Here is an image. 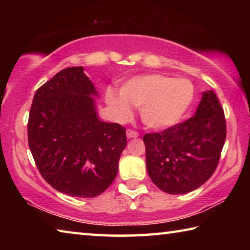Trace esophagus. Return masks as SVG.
I'll return each instance as SVG.
<instances>
[{
  "mask_svg": "<svg viewBox=\"0 0 250 250\" xmlns=\"http://www.w3.org/2000/svg\"><path fill=\"white\" fill-rule=\"evenodd\" d=\"M126 137H128V139L138 138L139 137V133L137 132V131H133V130H131V129H128V130H126Z\"/></svg>",
  "mask_w": 250,
  "mask_h": 250,
  "instance_id": "34e87169",
  "label": "esophagus"
}]
</instances>
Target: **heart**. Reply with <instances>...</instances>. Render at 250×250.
I'll list each match as a JSON object with an SVG mask.
<instances>
[{
  "label": "heart",
  "mask_w": 250,
  "mask_h": 250,
  "mask_svg": "<svg viewBox=\"0 0 250 250\" xmlns=\"http://www.w3.org/2000/svg\"><path fill=\"white\" fill-rule=\"evenodd\" d=\"M194 98L188 80L166 75L135 76L122 84L120 95L108 90L105 103L119 121L132 115L130 105L140 108L141 120L147 128L166 129L176 125L188 111Z\"/></svg>",
  "instance_id": "b5f03b06"
}]
</instances>
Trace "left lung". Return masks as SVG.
Wrapping results in <instances>:
<instances>
[{
    "label": "left lung",
    "instance_id": "left-lung-1",
    "mask_svg": "<svg viewBox=\"0 0 250 250\" xmlns=\"http://www.w3.org/2000/svg\"><path fill=\"white\" fill-rule=\"evenodd\" d=\"M225 139L222 105L214 91H204L192 118L143 137L147 174L167 194L192 192L216 170Z\"/></svg>",
    "mask_w": 250,
    "mask_h": 250
}]
</instances>
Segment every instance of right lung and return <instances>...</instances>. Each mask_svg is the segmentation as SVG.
Masks as SVG:
<instances>
[{
	"label": "right lung",
	"mask_w": 250,
	"mask_h": 250,
	"mask_svg": "<svg viewBox=\"0 0 250 250\" xmlns=\"http://www.w3.org/2000/svg\"><path fill=\"white\" fill-rule=\"evenodd\" d=\"M95 84L69 67L37 89L29 111L28 146L41 175L58 192L96 197L118 173L125 129L101 121Z\"/></svg>",
	"instance_id": "1"
}]
</instances>
